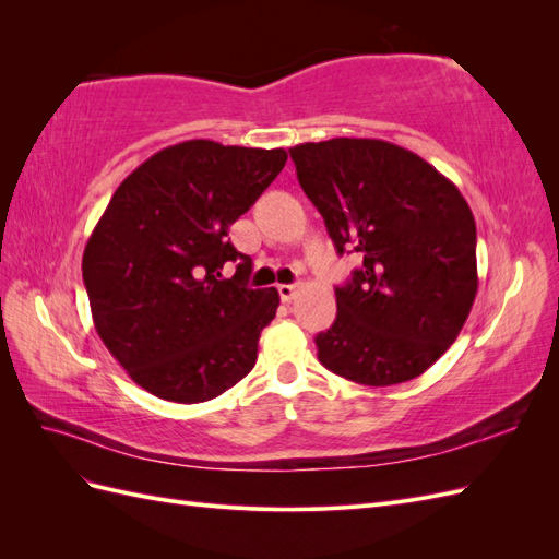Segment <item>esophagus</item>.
<instances>
[{
  "mask_svg": "<svg viewBox=\"0 0 559 559\" xmlns=\"http://www.w3.org/2000/svg\"><path fill=\"white\" fill-rule=\"evenodd\" d=\"M277 292H280V298H282L284 302H289V300H294V296H296V292H298V286H296V284H280Z\"/></svg>",
  "mask_w": 559,
  "mask_h": 559,
  "instance_id": "obj_1",
  "label": "esophagus"
}]
</instances>
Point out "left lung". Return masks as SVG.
<instances>
[{
	"label": "left lung",
	"mask_w": 559,
	"mask_h": 559,
	"mask_svg": "<svg viewBox=\"0 0 559 559\" xmlns=\"http://www.w3.org/2000/svg\"><path fill=\"white\" fill-rule=\"evenodd\" d=\"M300 189L361 265L335 286L317 357L345 380L408 382L456 341L478 292L476 222L456 186L413 151L335 138L289 148Z\"/></svg>",
	"instance_id": "left-lung-1"
}]
</instances>
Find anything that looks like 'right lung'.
<instances>
[{
  "label": "right lung",
  "mask_w": 559,
  "mask_h": 559,
  "mask_svg": "<svg viewBox=\"0 0 559 559\" xmlns=\"http://www.w3.org/2000/svg\"><path fill=\"white\" fill-rule=\"evenodd\" d=\"M284 148L189 140L130 173L83 251L97 335L146 392L175 403L210 401L257 364L277 289H249L251 259L230 226L286 163ZM240 260L236 275H221Z\"/></svg>",
  "instance_id": "right-lung-1"
}]
</instances>
